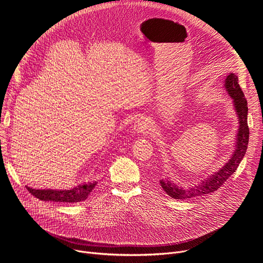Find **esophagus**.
<instances>
[{
	"instance_id": "34e87169",
	"label": "esophagus",
	"mask_w": 263,
	"mask_h": 263,
	"mask_svg": "<svg viewBox=\"0 0 263 263\" xmlns=\"http://www.w3.org/2000/svg\"><path fill=\"white\" fill-rule=\"evenodd\" d=\"M148 128V120L147 118L141 116L138 119H136L134 125H133V130L135 133H142Z\"/></svg>"
}]
</instances>
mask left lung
Here are the masks:
<instances>
[{"instance_id":"8db88e82","label":"left lung","mask_w":263,"mask_h":263,"mask_svg":"<svg viewBox=\"0 0 263 263\" xmlns=\"http://www.w3.org/2000/svg\"><path fill=\"white\" fill-rule=\"evenodd\" d=\"M224 88L233 99V105L239 123L234 152L229 161L221 166V168L207 179L202 180L199 184L190 187V189H183L168 179L160 180V185L164 192L174 199L185 200L215 192L236 171L247 152L250 134L248 127V103L239 86L238 77L235 73L230 72L227 78L224 79Z\"/></svg>"}]
</instances>
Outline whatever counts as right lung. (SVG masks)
I'll return each mask as SVG.
<instances>
[{"label": "right lung", "instance_id": "right-lung-1", "mask_svg": "<svg viewBox=\"0 0 263 263\" xmlns=\"http://www.w3.org/2000/svg\"><path fill=\"white\" fill-rule=\"evenodd\" d=\"M97 182L84 183L77 187H73L71 190H63V191H55V190H33L27 186V190L33 195L35 198L40 199L42 201H51V202H59V203H78L85 201L95 186Z\"/></svg>", "mask_w": 263, "mask_h": 263}]
</instances>
